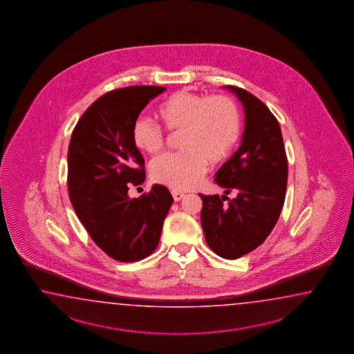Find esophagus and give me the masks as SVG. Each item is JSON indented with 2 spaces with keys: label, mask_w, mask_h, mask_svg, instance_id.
Returning <instances> with one entry per match:
<instances>
[{
  "label": "esophagus",
  "mask_w": 354,
  "mask_h": 354,
  "mask_svg": "<svg viewBox=\"0 0 354 354\" xmlns=\"http://www.w3.org/2000/svg\"><path fill=\"white\" fill-rule=\"evenodd\" d=\"M172 196H174V201H180V200L185 197V194H183V192H180V191H176V189H174V191H172Z\"/></svg>",
  "instance_id": "esophagus-1"
}]
</instances>
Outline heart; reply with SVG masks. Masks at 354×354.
Listing matches in <instances>:
<instances>
[{
	"mask_svg": "<svg viewBox=\"0 0 354 354\" xmlns=\"http://www.w3.org/2000/svg\"><path fill=\"white\" fill-rule=\"evenodd\" d=\"M158 115L168 130H183V153L153 159L151 178L180 191L198 186L207 171V160L218 163L227 158L241 136L238 109L224 96L209 97L178 91L159 105ZM131 136L136 148L148 154L158 153L165 145L162 129L147 118L134 121Z\"/></svg>",
	"mask_w": 354,
	"mask_h": 354,
	"instance_id": "1",
	"label": "heart"
}]
</instances>
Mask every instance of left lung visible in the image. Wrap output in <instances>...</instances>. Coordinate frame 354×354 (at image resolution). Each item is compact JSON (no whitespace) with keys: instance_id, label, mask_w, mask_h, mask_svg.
<instances>
[{"instance_id":"1","label":"left lung","mask_w":354,"mask_h":354,"mask_svg":"<svg viewBox=\"0 0 354 354\" xmlns=\"http://www.w3.org/2000/svg\"><path fill=\"white\" fill-rule=\"evenodd\" d=\"M244 109L239 149L215 174V182L237 196H205L201 225L207 245L218 256L236 259L259 247L276 225L285 203L286 151L279 121L261 100L234 86ZM227 201L225 203V201Z\"/></svg>"}]
</instances>
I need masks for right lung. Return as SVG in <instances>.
<instances>
[{
  "mask_svg": "<svg viewBox=\"0 0 354 354\" xmlns=\"http://www.w3.org/2000/svg\"><path fill=\"white\" fill-rule=\"evenodd\" d=\"M166 87L131 86L107 92L84 111L68 148V195L92 241L120 262L149 256L174 197L166 186L130 198L128 183L145 180L144 159L131 129Z\"/></svg>",
  "mask_w": 354,
  "mask_h": 354,
  "instance_id": "1",
  "label": "right lung"
}]
</instances>
